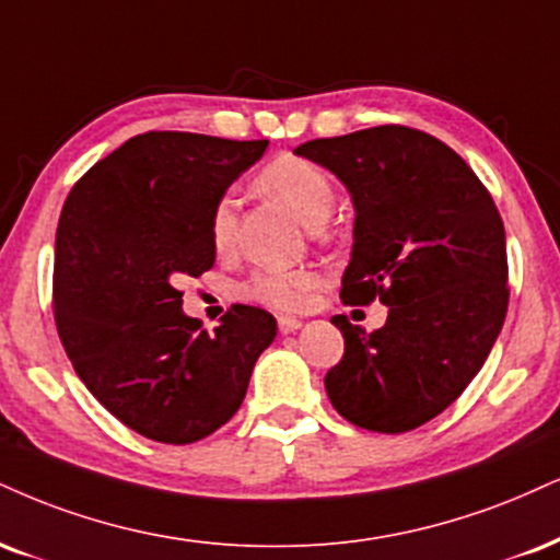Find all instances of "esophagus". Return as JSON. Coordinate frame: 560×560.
<instances>
[{
    "instance_id": "1",
    "label": "esophagus",
    "mask_w": 560,
    "mask_h": 560,
    "mask_svg": "<svg viewBox=\"0 0 560 560\" xmlns=\"http://www.w3.org/2000/svg\"><path fill=\"white\" fill-rule=\"evenodd\" d=\"M302 326L300 318H292V315H279V331L281 334H294Z\"/></svg>"
}]
</instances>
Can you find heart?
Returning a JSON list of instances; mask_svg holds the SVG:
<instances>
[{
	"label": "heart",
	"instance_id": "1",
	"mask_svg": "<svg viewBox=\"0 0 560 560\" xmlns=\"http://www.w3.org/2000/svg\"><path fill=\"white\" fill-rule=\"evenodd\" d=\"M258 182L262 190L279 198L307 229H320L334 211V182L310 159L284 153L260 172ZM234 232H237V203L234 195L226 192L215 200L211 213V242L215 250H226L234 242ZM315 289H318V276L310 268L266 266L245 281L242 292L245 298L273 310H300L307 305Z\"/></svg>",
	"mask_w": 560,
	"mask_h": 560
}]
</instances>
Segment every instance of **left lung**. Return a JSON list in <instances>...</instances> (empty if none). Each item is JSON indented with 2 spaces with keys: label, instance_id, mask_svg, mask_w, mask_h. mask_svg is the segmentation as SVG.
I'll use <instances>...</instances> for the list:
<instances>
[{
  "label": "left lung",
  "instance_id": "1",
  "mask_svg": "<svg viewBox=\"0 0 560 560\" xmlns=\"http://www.w3.org/2000/svg\"><path fill=\"white\" fill-rule=\"evenodd\" d=\"M336 174L354 203L341 300L388 307L365 334L345 315V357L326 373L334 409L357 428L407 433L459 399L509 307L506 232L467 161L433 135L370 127L294 148Z\"/></svg>",
  "mask_w": 560,
  "mask_h": 560
}]
</instances>
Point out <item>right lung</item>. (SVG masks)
<instances>
[{"instance_id":"right-lung-1","label":"right lung","mask_w":560,"mask_h":560,"mask_svg":"<svg viewBox=\"0 0 560 560\" xmlns=\"http://www.w3.org/2000/svg\"><path fill=\"white\" fill-rule=\"evenodd\" d=\"M268 140L145 132L85 172L54 245V320L72 368L135 433L195 443L232 420L276 318L234 305L213 334L177 281L213 266L215 200Z\"/></svg>"}]
</instances>
